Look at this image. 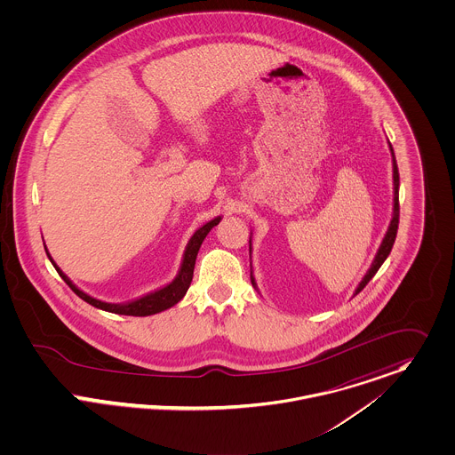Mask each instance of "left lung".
Masks as SVG:
<instances>
[{
  "label": "left lung",
  "mask_w": 455,
  "mask_h": 455,
  "mask_svg": "<svg viewBox=\"0 0 455 455\" xmlns=\"http://www.w3.org/2000/svg\"><path fill=\"white\" fill-rule=\"evenodd\" d=\"M389 143V141H387ZM389 150H391V156H393V218H391V223L387 227V232L379 246V250L375 252V258L370 265V268L366 270V274L363 275V279L359 281V284L355 286L354 290L353 297H355L368 283L370 279L377 274V270L380 268V265L387 259L389 252L393 250V244H395V239H396V234H398V223H400V172H398V164H396V156H395V150L389 143ZM251 237H250V258H251ZM251 284L254 286V290H258V284H256V279L252 275L251 270Z\"/></svg>",
  "instance_id": "obj_1"
}]
</instances>
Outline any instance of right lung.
I'll list each match as a JSON object with an SVG mask.
<instances>
[{"mask_svg":"<svg viewBox=\"0 0 455 455\" xmlns=\"http://www.w3.org/2000/svg\"><path fill=\"white\" fill-rule=\"evenodd\" d=\"M220 221H221V216H216V218H212L211 221H207L205 225H203L201 228H197V230L194 232V235L190 237V241H188V244H187V248H185V252H183V259H181L180 270H178L176 277H174L169 284H165V286H162V288H156L155 291H150V293H147V295H143V297H140V299L129 300V302H102V300H98V299L87 295V293L82 291L76 284H73V281L57 267V263L53 261V258H52L51 252L47 250V246H45V251H47V256H49L52 265H53L55 270L59 272V275L64 279V283H66L82 300L91 303V305L96 307V308H101V310H106V312H113V314H124V315H152V314H158V312H162V310H167V308L174 307L176 303L180 302V300L187 295V291H188V288H190V283H192V277H194V268H196L197 252H199L201 246H203L205 235H207V234L211 232V228L216 227Z\"/></svg>","mask_w":455,"mask_h":455,"instance_id":"1","label":"right lung"}]
</instances>
